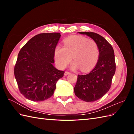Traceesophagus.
I'll list each match as a JSON object with an SVG mask.
<instances>
[{
  "mask_svg": "<svg viewBox=\"0 0 134 134\" xmlns=\"http://www.w3.org/2000/svg\"><path fill=\"white\" fill-rule=\"evenodd\" d=\"M70 73V72H69V71H65L64 72V75H68V74H69Z\"/></svg>",
  "mask_w": 134,
  "mask_h": 134,
  "instance_id": "34e87169",
  "label": "esophagus"
}]
</instances>
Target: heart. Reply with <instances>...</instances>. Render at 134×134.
Returning <instances> with one entry per match:
<instances>
[{"instance_id": "b5f03b06", "label": "heart", "mask_w": 134, "mask_h": 134, "mask_svg": "<svg viewBox=\"0 0 134 134\" xmlns=\"http://www.w3.org/2000/svg\"><path fill=\"white\" fill-rule=\"evenodd\" d=\"M64 46H57L54 51V58L58 66L64 68L71 61L73 69L80 68L87 71L94 67L99 58V50L96 42L81 36H72L64 41Z\"/></svg>"}]
</instances>
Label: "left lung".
<instances>
[{"label": "left lung", "mask_w": 134, "mask_h": 134, "mask_svg": "<svg viewBox=\"0 0 134 134\" xmlns=\"http://www.w3.org/2000/svg\"><path fill=\"white\" fill-rule=\"evenodd\" d=\"M90 36L96 42L99 58L94 69L86 75H78L74 87L75 96L86 102H94L106 94L111 88L116 71L115 54L111 44L94 32H78Z\"/></svg>", "instance_id": "8db88e82"}]
</instances>
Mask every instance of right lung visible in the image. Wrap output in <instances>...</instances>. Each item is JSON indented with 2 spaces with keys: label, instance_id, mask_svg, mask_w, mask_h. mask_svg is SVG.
<instances>
[{
  "label": "right lung",
  "instance_id": "add662e5",
  "mask_svg": "<svg viewBox=\"0 0 134 134\" xmlns=\"http://www.w3.org/2000/svg\"><path fill=\"white\" fill-rule=\"evenodd\" d=\"M60 36L56 32L37 35L19 51L14 73L19 90L27 99L38 102L54 94L56 83L64 74L53 66Z\"/></svg>",
  "mask_w": 134,
  "mask_h": 134
}]
</instances>
